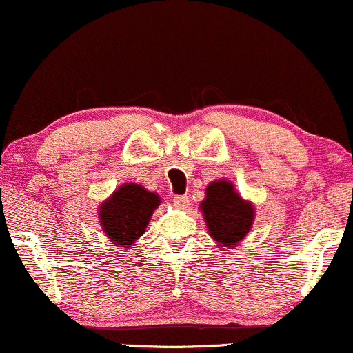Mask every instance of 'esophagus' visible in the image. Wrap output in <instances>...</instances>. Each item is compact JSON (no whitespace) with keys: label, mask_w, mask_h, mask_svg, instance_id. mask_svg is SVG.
Wrapping results in <instances>:
<instances>
[{"label":"esophagus","mask_w":353,"mask_h":353,"mask_svg":"<svg viewBox=\"0 0 353 353\" xmlns=\"http://www.w3.org/2000/svg\"><path fill=\"white\" fill-rule=\"evenodd\" d=\"M172 203L176 205L177 208H185L187 205H189V199H187L185 195H174Z\"/></svg>","instance_id":"1"}]
</instances>
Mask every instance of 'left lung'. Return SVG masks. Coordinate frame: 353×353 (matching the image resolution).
Masks as SVG:
<instances>
[{
  "mask_svg": "<svg viewBox=\"0 0 353 353\" xmlns=\"http://www.w3.org/2000/svg\"><path fill=\"white\" fill-rule=\"evenodd\" d=\"M208 233L216 243L233 246L251 230L254 208L244 202L228 181L212 182L207 187V197L200 205Z\"/></svg>",
  "mask_w": 353,
  "mask_h": 353,
  "instance_id": "8db88e82",
  "label": "left lung"
}]
</instances>
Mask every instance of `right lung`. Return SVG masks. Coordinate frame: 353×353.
Returning a JSON list of instances; mask_svg holds the SVG:
<instances>
[{
	"instance_id": "right-lung-1",
	"label": "right lung",
	"mask_w": 353,
	"mask_h": 353,
	"mask_svg": "<svg viewBox=\"0 0 353 353\" xmlns=\"http://www.w3.org/2000/svg\"><path fill=\"white\" fill-rule=\"evenodd\" d=\"M159 197L138 184H125L99 208V220L107 238L128 248L145 233Z\"/></svg>"
}]
</instances>
